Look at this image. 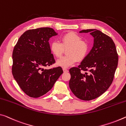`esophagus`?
Instances as JSON below:
<instances>
[{
  "label": "esophagus",
  "instance_id": "1",
  "mask_svg": "<svg viewBox=\"0 0 126 126\" xmlns=\"http://www.w3.org/2000/svg\"><path fill=\"white\" fill-rule=\"evenodd\" d=\"M63 72H67V71H68V70H67L66 68H64V67H63Z\"/></svg>",
  "mask_w": 126,
  "mask_h": 126
}]
</instances>
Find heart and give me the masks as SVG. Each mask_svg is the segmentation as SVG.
Wrapping results in <instances>:
<instances>
[{"mask_svg": "<svg viewBox=\"0 0 126 126\" xmlns=\"http://www.w3.org/2000/svg\"><path fill=\"white\" fill-rule=\"evenodd\" d=\"M81 37L74 32H70L62 36L61 43L58 41L52 42L50 48L56 57L63 55L64 48H67V55L57 60L56 63L59 66L66 68L74 65L77 61L84 59L87 55L89 45L87 42L81 39Z\"/></svg>", "mask_w": 126, "mask_h": 126, "instance_id": "1", "label": "heart"}]
</instances>
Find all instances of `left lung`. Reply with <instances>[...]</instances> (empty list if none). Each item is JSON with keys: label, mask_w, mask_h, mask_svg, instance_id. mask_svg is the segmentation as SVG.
I'll return each instance as SVG.
<instances>
[{"label": "left lung", "mask_w": 126, "mask_h": 126, "mask_svg": "<svg viewBox=\"0 0 126 126\" xmlns=\"http://www.w3.org/2000/svg\"><path fill=\"white\" fill-rule=\"evenodd\" d=\"M79 32H90L94 38V46L78 67L69 70V87L78 98L90 101L101 96L111 84L118 56L112 39L100 30H83Z\"/></svg>", "instance_id": "8db88e82"}]
</instances>
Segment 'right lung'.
<instances>
[{
    "instance_id": "right-lung-1",
    "label": "right lung",
    "mask_w": 126,
    "mask_h": 126,
    "mask_svg": "<svg viewBox=\"0 0 126 126\" xmlns=\"http://www.w3.org/2000/svg\"><path fill=\"white\" fill-rule=\"evenodd\" d=\"M56 35L51 28L28 30L18 39L13 49V76L21 90L31 97L47 93L63 74L60 66L44 69L55 63L48 41Z\"/></svg>"
}]
</instances>
